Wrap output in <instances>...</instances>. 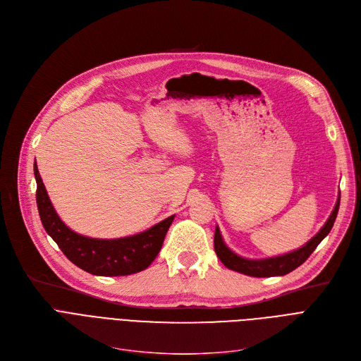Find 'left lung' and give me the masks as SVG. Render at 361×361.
I'll return each mask as SVG.
<instances>
[{
	"label": "left lung",
	"instance_id": "left-lung-1",
	"mask_svg": "<svg viewBox=\"0 0 361 361\" xmlns=\"http://www.w3.org/2000/svg\"><path fill=\"white\" fill-rule=\"evenodd\" d=\"M339 197H338V202L334 207V211H332L329 219L324 225V228H322L307 244H305L302 247H300L295 252L282 255V256H278V257L262 259V260L243 259V257L237 256L235 253H233L228 247H226L222 237H221L218 226L215 230V238H214L215 252H216L219 260L225 264L226 268L233 269L235 272H240V274H244V275L257 276V278L287 275L291 271H294L295 268H298L301 263H305L309 259V256L314 252V249L317 247L319 243L329 234V231L332 230V226H334V222L336 219V215H338Z\"/></svg>",
	"mask_w": 361,
	"mask_h": 361
}]
</instances>
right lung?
Returning <instances> with one entry per match:
<instances>
[{"label": "right lung", "mask_w": 361, "mask_h": 361, "mask_svg": "<svg viewBox=\"0 0 361 361\" xmlns=\"http://www.w3.org/2000/svg\"><path fill=\"white\" fill-rule=\"evenodd\" d=\"M36 203L45 231L59 244L61 252L75 267L101 276H123L145 271L158 256L174 215L152 228L124 238L99 240L71 231L59 218L48 197L35 162Z\"/></svg>", "instance_id": "1"}]
</instances>
